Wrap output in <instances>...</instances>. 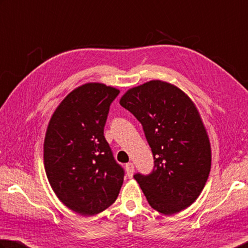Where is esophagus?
Here are the masks:
<instances>
[{
  "label": "esophagus",
  "mask_w": 248,
  "mask_h": 248,
  "mask_svg": "<svg viewBox=\"0 0 248 248\" xmlns=\"http://www.w3.org/2000/svg\"><path fill=\"white\" fill-rule=\"evenodd\" d=\"M125 171H127V174L129 178H132L133 172H134V165L132 163H128L125 165Z\"/></svg>",
  "instance_id": "34e87169"
}]
</instances>
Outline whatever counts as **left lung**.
<instances>
[{
    "instance_id": "left-lung-1",
    "label": "left lung",
    "mask_w": 248,
    "mask_h": 248,
    "mask_svg": "<svg viewBox=\"0 0 248 248\" xmlns=\"http://www.w3.org/2000/svg\"><path fill=\"white\" fill-rule=\"evenodd\" d=\"M120 105L141 123L154 169L133 175L152 208L173 215L192 205L208 179L211 150L200 112L182 90L161 80L132 88Z\"/></svg>"
}]
</instances>
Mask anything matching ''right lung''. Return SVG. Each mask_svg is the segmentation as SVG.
<instances>
[{
    "mask_svg": "<svg viewBox=\"0 0 248 248\" xmlns=\"http://www.w3.org/2000/svg\"><path fill=\"white\" fill-rule=\"evenodd\" d=\"M119 90L97 82L70 92L54 111L44 139V168L62 204L94 216L114 204L124 171L104 137L109 106Z\"/></svg>",
    "mask_w": 248,
    "mask_h": 248,
    "instance_id": "add662e5",
    "label": "right lung"
}]
</instances>
